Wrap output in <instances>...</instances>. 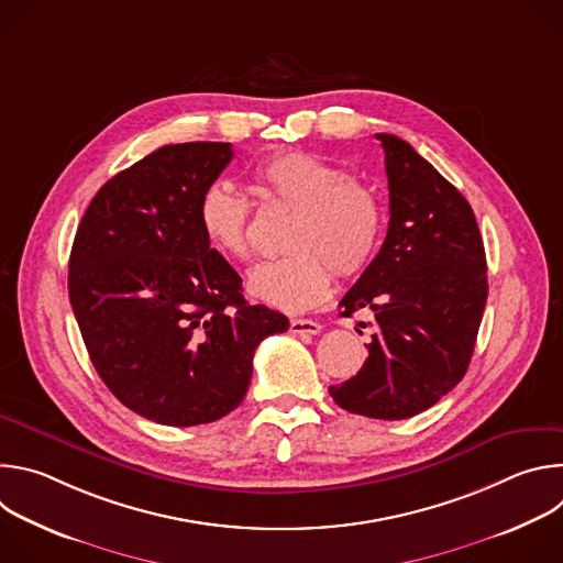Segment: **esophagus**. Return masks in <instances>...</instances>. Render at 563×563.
I'll use <instances>...</instances> for the list:
<instances>
[{"instance_id": "esophagus-1", "label": "esophagus", "mask_w": 563, "mask_h": 563, "mask_svg": "<svg viewBox=\"0 0 563 563\" xmlns=\"http://www.w3.org/2000/svg\"><path fill=\"white\" fill-rule=\"evenodd\" d=\"M323 330V325L316 323L311 318H291L289 320V332L298 334V336H316Z\"/></svg>"}]
</instances>
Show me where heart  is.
<instances>
[{"instance_id":"1","label":"heart","mask_w":563,"mask_h":563,"mask_svg":"<svg viewBox=\"0 0 563 563\" xmlns=\"http://www.w3.org/2000/svg\"><path fill=\"white\" fill-rule=\"evenodd\" d=\"M256 191L287 209L285 254L258 263L247 289L280 311H305L325 300L332 269L339 276L363 272L383 233V207L376 194L347 169L313 153H278L254 172ZM252 205L229 183L209 185L198 202V224L207 243L222 256L245 261Z\"/></svg>"}]
</instances>
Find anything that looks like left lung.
<instances>
[{"label": "left lung", "mask_w": 563, "mask_h": 563, "mask_svg": "<svg viewBox=\"0 0 563 563\" xmlns=\"http://www.w3.org/2000/svg\"><path fill=\"white\" fill-rule=\"evenodd\" d=\"M385 151L389 224L376 258L343 296V316L369 307L374 336L336 404L400 421L432 408L467 372L488 298L486 250L472 207L406 140Z\"/></svg>", "instance_id": "1"}]
</instances>
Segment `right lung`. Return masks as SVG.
<instances>
[{
	"label": "right lung",
	"mask_w": 563,
	"mask_h": 563,
	"mask_svg": "<svg viewBox=\"0 0 563 563\" xmlns=\"http://www.w3.org/2000/svg\"><path fill=\"white\" fill-rule=\"evenodd\" d=\"M231 157L229 142L153 151L96 194L73 240L68 298L89 356L122 406L163 426L235 410L258 343L289 330L285 313L245 300L198 224Z\"/></svg>",
	"instance_id": "1"
}]
</instances>
